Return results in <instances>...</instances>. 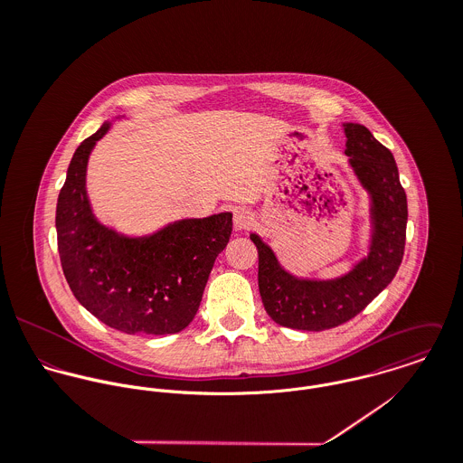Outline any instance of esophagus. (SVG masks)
I'll list each match as a JSON object with an SVG mask.
<instances>
[{"label": "esophagus", "instance_id": "obj_1", "mask_svg": "<svg viewBox=\"0 0 463 463\" xmlns=\"http://www.w3.org/2000/svg\"><path fill=\"white\" fill-rule=\"evenodd\" d=\"M255 222V215L253 212H250L248 208H237L233 213V226L235 230H248L250 226H253Z\"/></svg>", "mask_w": 463, "mask_h": 463}]
</instances>
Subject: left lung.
<instances>
[{"label": "left lung", "mask_w": 463, "mask_h": 463, "mask_svg": "<svg viewBox=\"0 0 463 463\" xmlns=\"http://www.w3.org/2000/svg\"><path fill=\"white\" fill-rule=\"evenodd\" d=\"M342 127L349 167L371 199L367 255L336 278H301L279 264L257 233L250 235L259 250L265 312L274 323L292 330H330L353 319L394 279L404 253L408 206L396 160L364 125Z\"/></svg>", "instance_id": "1"}]
</instances>
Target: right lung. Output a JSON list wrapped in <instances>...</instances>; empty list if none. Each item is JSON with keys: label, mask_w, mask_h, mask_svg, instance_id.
<instances>
[{"label": "right lung", "mask_w": 463, "mask_h": 463, "mask_svg": "<svg viewBox=\"0 0 463 463\" xmlns=\"http://www.w3.org/2000/svg\"><path fill=\"white\" fill-rule=\"evenodd\" d=\"M116 118V119H123ZM112 121L74 151L57 201L59 253L80 305L114 330L167 335L187 328L217 255L232 235V213L178 219L149 235L103 224L87 194V164Z\"/></svg>", "instance_id": "add662e5"}]
</instances>
